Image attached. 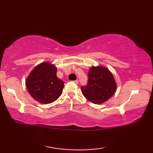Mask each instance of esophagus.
Returning <instances> with one entry per match:
<instances>
[{
	"label": "esophagus",
	"mask_w": 153,
	"mask_h": 153,
	"mask_svg": "<svg viewBox=\"0 0 153 153\" xmlns=\"http://www.w3.org/2000/svg\"><path fill=\"white\" fill-rule=\"evenodd\" d=\"M74 82L75 83V84H78V82H79V81H78V80H77V79H76V80H74Z\"/></svg>",
	"instance_id": "34e87169"
}]
</instances>
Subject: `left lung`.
<instances>
[{"label": "left lung", "instance_id": "8db88e82", "mask_svg": "<svg viewBox=\"0 0 153 153\" xmlns=\"http://www.w3.org/2000/svg\"><path fill=\"white\" fill-rule=\"evenodd\" d=\"M88 80L81 90L85 98L94 104H102L115 94L117 90L113 74L105 67L92 66L89 69Z\"/></svg>", "mask_w": 153, "mask_h": 153}]
</instances>
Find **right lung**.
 <instances>
[{
  "instance_id": "right-lung-1",
  "label": "right lung",
  "mask_w": 153,
  "mask_h": 153,
  "mask_svg": "<svg viewBox=\"0 0 153 153\" xmlns=\"http://www.w3.org/2000/svg\"><path fill=\"white\" fill-rule=\"evenodd\" d=\"M56 67L48 62L33 68L25 81L27 91L36 101L43 104L53 102L61 95L64 82L56 76Z\"/></svg>"
}]
</instances>
